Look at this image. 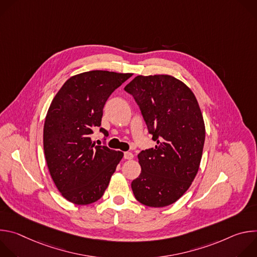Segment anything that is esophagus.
Masks as SVG:
<instances>
[{"mask_svg": "<svg viewBox=\"0 0 257 257\" xmlns=\"http://www.w3.org/2000/svg\"><path fill=\"white\" fill-rule=\"evenodd\" d=\"M133 158H134V156H133L132 153H129V152L124 153V159L125 160H132Z\"/></svg>", "mask_w": 257, "mask_h": 257, "instance_id": "obj_1", "label": "esophagus"}]
</instances>
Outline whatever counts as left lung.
Returning a JSON list of instances; mask_svg holds the SVG:
<instances>
[{
  "label": "left lung",
  "mask_w": 257,
  "mask_h": 257,
  "mask_svg": "<svg viewBox=\"0 0 257 257\" xmlns=\"http://www.w3.org/2000/svg\"><path fill=\"white\" fill-rule=\"evenodd\" d=\"M124 89L157 141L155 149L138 155L141 173L131 183L132 191L144 205H170L188 190L199 169L205 127L197 99L170 75H139Z\"/></svg>",
  "instance_id": "1"
}]
</instances>
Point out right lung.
Masks as SVG:
<instances>
[{
	"mask_svg": "<svg viewBox=\"0 0 257 257\" xmlns=\"http://www.w3.org/2000/svg\"><path fill=\"white\" fill-rule=\"evenodd\" d=\"M132 74L94 70L70 77L54 97L44 126L51 177L70 202L86 205L104 193L123 153L90 139L108 96ZM99 131L107 136L105 129Z\"/></svg>",
	"mask_w": 257,
	"mask_h": 257,
	"instance_id": "1",
	"label": "right lung"
}]
</instances>
